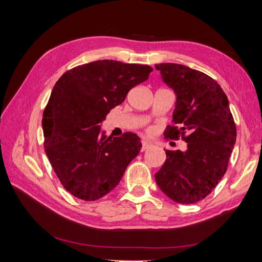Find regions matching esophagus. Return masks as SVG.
Wrapping results in <instances>:
<instances>
[{
    "label": "esophagus",
    "mask_w": 262,
    "mask_h": 262,
    "mask_svg": "<svg viewBox=\"0 0 262 262\" xmlns=\"http://www.w3.org/2000/svg\"><path fill=\"white\" fill-rule=\"evenodd\" d=\"M149 147H152V143L148 141H142V151H146Z\"/></svg>",
    "instance_id": "obj_1"
}]
</instances>
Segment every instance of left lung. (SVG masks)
<instances>
[{"label":"left lung","instance_id":"1","mask_svg":"<svg viewBox=\"0 0 262 262\" xmlns=\"http://www.w3.org/2000/svg\"><path fill=\"white\" fill-rule=\"evenodd\" d=\"M177 96L164 137L187 143L186 151L165 149L166 160L155 181L178 204L204 199L225 174L236 141L229 100L219 83L203 72L174 63L155 65Z\"/></svg>","mask_w":262,"mask_h":262}]
</instances>
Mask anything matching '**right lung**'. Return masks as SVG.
I'll use <instances>...</instances> for the list:
<instances>
[{"label":"right lung","instance_id":"1","mask_svg":"<svg viewBox=\"0 0 262 262\" xmlns=\"http://www.w3.org/2000/svg\"><path fill=\"white\" fill-rule=\"evenodd\" d=\"M152 71L148 65L103 59L76 66L56 82L43 110V146L60 183L73 196L86 202L105 196L140 153L136 134L108 137L100 124Z\"/></svg>","mask_w":262,"mask_h":262}]
</instances>
